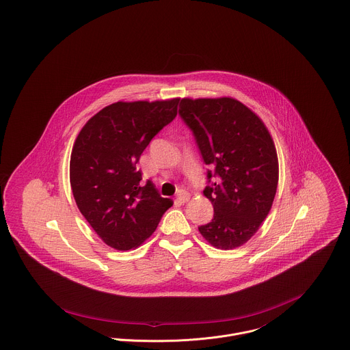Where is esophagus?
I'll return each mask as SVG.
<instances>
[{
    "label": "esophagus",
    "instance_id": "34e87169",
    "mask_svg": "<svg viewBox=\"0 0 350 350\" xmlns=\"http://www.w3.org/2000/svg\"><path fill=\"white\" fill-rule=\"evenodd\" d=\"M191 195L187 192V191H178V195H177V200L180 203H187L189 200Z\"/></svg>",
    "mask_w": 350,
    "mask_h": 350
}]
</instances>
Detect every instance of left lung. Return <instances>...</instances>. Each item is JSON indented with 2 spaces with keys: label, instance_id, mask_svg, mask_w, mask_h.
I'll use <instances>...</instances> for the list:
<instances>
[{
  "label": "left lung",
  "instance_id": "8db88e82",
  "mask_svg": "<svg viewBox=\"0 0 350 350\" xmlns=\"http://www.w3.org/2000/svg\"><path fill=\"white\" fill-rule=\"evenodd\" d=\"M178 114L193 132L204 163L215 167L207 172L210 184L203 191L214 218L199 232L218 250L241 247L275 198L280 169L273 137L259 116L229 96L183 98Z\"/></svg>",
  "mask_w": 350,
  "mask_h": 350
}]
</instances>
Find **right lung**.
I'll return each mask as SVG.
<instances>
[{
    "label": "right lung",
    "mask_w": 350,
    "mask_h": 350,
    "mask_svg": "<svg viewBox=\"0 0 350 350\" xmlns=\"http://www.w3.org/2000/svg\"><path fill=\"white\" fill-rule=\"evenodd\" d=\"M178 98L116 102L92 116L79 132L69 163L75 202L105 244L128 251L157 229L173 202L136 169L151 139L177 116Z\"/></svg>",
    "instance_id": "right-lung-1"
}]
</instances>
